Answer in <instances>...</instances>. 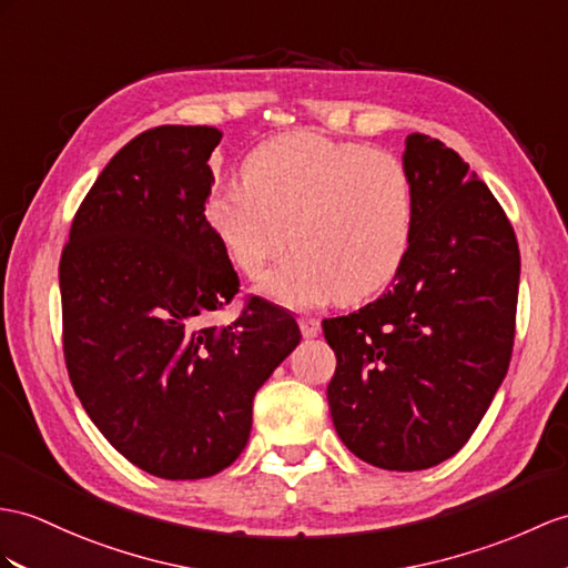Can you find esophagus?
I'll use <instances>...</instances> for the list:
<instances>
[{"instance_id":"obj_1","label":"esophagus","mask_w":568,"mask_h":568,"mask_svg":"<svg viewBox=\"0 0 568 568\" xmlns=\"http://www.w3.org/2000/svg\"><path fill=\"white\" fill-rule=\"evenodd\" d=\"M298 325H301V332L303 337H317L321 335V321L317 317H298Z\"/></svg>"}]
</instances>
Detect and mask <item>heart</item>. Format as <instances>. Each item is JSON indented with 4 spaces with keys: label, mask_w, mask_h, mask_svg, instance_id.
<instances>
[{
    "label": "heart",
    "mask_w": 568,
    "mask_h": 568,
    "mask_svg": "<svg viewBox=\"0 0 568 568\" xmlns=\"http://www.w3.org/2000/svg\"><path fill=\"white\" fill-rule=\"evenodd\" d=\"M204 221L247 276L282 253L292 229L296 251L262 280L282 306L356 303L405 267L417 233V190L405 161L388 151L288 132L247 154L243 183L214 190Z\"/></svg>",
    "instance_id": "1"
}]
</instances>
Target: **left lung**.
Returning <instances> with one entry per match:
<instances>
[{
    "label": "left lung",
    "mask_w": 568,
    "mask_h": 568,
    "mask_svg": "<svg viewBox=\"0 0 568 568\" xmlns=\"http://www.w3.org/2000/svg\"><path fill=\"white\" fill-rule=\"evenodd\" d=\"M405 165L417 233L405 267L368 306L323 321L337 356L332 424L356 458L412 473L473 436L508 371L520 253L491 190L444 142L414 132Z\"/></svg>",
    "instance_id": "8db88e82"
}]
</instances>
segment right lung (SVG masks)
Wrapping results in <instances>:
<instances>
[{"instance_id": "obj_1", "label": "right lung", "mask_w": 568, "mask_h": 568, "mask_svg": "<svg viewBox=\"0 0 568 568\" xmlns=\"http://www.w3.org/2000/svg\"><path fill=\"white\" fill-rule=\"evenodd\" d=\"M219 142L206 124L136 134L81 202L60 260L74 393L110 446L163 479L236 460L255 393L301 342L294 315L257 296L214 325L241 286L204 221Z\"/></svg>"}]
</instances>
